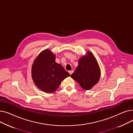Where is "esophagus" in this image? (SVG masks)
<instances>
[{
	"instance_id": "34e87169",
	"label": "esophagus",
	"mask_w": 133,
	"mask_h": 133,
	"mask_svg": "<svg viewBox=\"0 0 133 133\" xmlns=\"http://www.w3.org/2000/svg\"><path fill=\"white\" fill-rule=\"evenodd\" d=\"M68 72H69V74L71 75V74H72L73 73V71H72H72H69Z\"/></svg>"
}]
</instances>
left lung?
I'll list each match as a JSON object with an SVG mask.
<instances>
[{
	"instance_id": "obj_1",
	"label": "left lung",
	"mask_w": 133,
	"mask_h": 133,
	"mask_svg": "<svg viewBox=\"0 0 133 133\" xmlns=\"http://www.w3.org/2000/svg\"><path fill=\"white\" fill-rule=\"evenodd\" d=\"M71 76L85 90L91 89L98 82L100 69L91 52H87V55L79 59L78 66Z\"/></svg>"
}]
</instances>
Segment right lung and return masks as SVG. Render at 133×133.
I'll return each instance as SVG.
<instances>
[{
    "label": "right lung",
    "instance_id": "add662e5",
    "mask_svg": "<svg viewBox=\"0 0 133 133\" xmlns=\"http://www.w3.org/2000/svg\"><path fill=\"white\" fill-rule=\"evenodd\" d=\"M55 56L45 50L35 60L32 68V79L37 86L46 93H53L61 82L70 76L60 64L55 61Z\"/></svg>",
    "mask_w": 133,
    "mask_h": 133
}]
</instances>
